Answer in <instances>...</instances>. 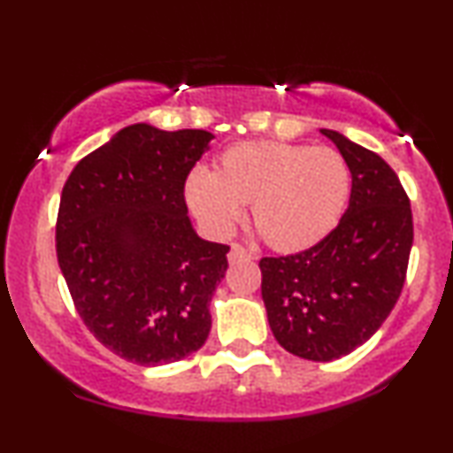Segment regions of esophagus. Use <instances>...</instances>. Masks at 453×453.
I'll return each mask as SVG.
<instances>
[{
	"mask_svg": "<svg viewBox=\"0 0 453 453\" xmlns=\"http://www.w3.org/2000/svg\"><path fill=\"white\" fill-rule=\"evenodd\" d=\"M242 259H250V255L241 247V244H232L230 253H227V261H230V264H236V261Z\"/></svg>",
	"mask_w": 453,
	"mask_h": 453,
	"instance_id": "obj_1",
	"label": "esophagus"
}]
</instances>
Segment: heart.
I'll return each instance as SVG.
<instances>
[{
  "instance_id": "heart-1",
  "label": "heart",
  "mask_w": 453,
  "mask_h": 453,
  "mask_svg": "<svg viewBox=\"0 0 453 453\" xmlns=\"http://www.w3.org/2000/svg\"><path fill=\"white\" fill-rule=\"evenodd\" d=\"M350 189V168L329 147L250 141L227 147L215 173L194 168L183 196L212 238L230 236L244 204H250L265 242L282 253H297L335 230Z\"/></svg>"
}]
</instances>
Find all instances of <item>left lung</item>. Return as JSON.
I'll use <instances>...</instances> for the list:
<instances>
[{
	"label": "left lung",
	"instance_id": "8db88e82",
	"mask_svg": "<svg viewBox=\"0 0 453 453\" xmlns=\"http://www.w3.org/2000/svg\"><path fill=\"white\" fill-rule=\"evenodd\" d=\"M350 168V203L325 241L264 257L261 297L276 342L306 361H335L372 337L395 308L413 244L410 198L373 151L320 128Z\"/></svg>",
	"mask_w": 453,
	"mask_h": 453
}]
</instances>
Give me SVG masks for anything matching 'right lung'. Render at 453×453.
I'll return each mask as SVG.
<instances>
[{"label":"right lung","instance_id":"obj_1","mask_svg":"<svg viewBox=\"0 0 453 453\" xmlns=\"http://www.w3.org/2000/svg\"><path fill=\"white\" fill-rule=\"evenodd\" d=\"M212 139L206 130L133 124L81 157L63 188L65 282L84 325L130 363L181 361L209 337L230 247L196 234L183 185Z\"/></svg>","mask_w":453,"mask_h":453}]
</instances>
